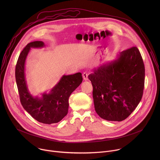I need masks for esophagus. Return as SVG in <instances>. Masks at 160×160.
Masks as SVG:
<instances>
[{"mask_svg": "<svg viewBox=\"0 0 160 160\" xmlns=\"http://www.w3.org/2000/svg\"><path fill=\"white\" fill-rule=\"evenodd\" d=\"M82 77H83V78L84 80H85V81L88 80V74L87 73H83L82 74Z\"/></svg>", "mask_w": 160, "mask_h": 160, "instance_id": "34e87169", "label": "esophagus"}]
</instances>
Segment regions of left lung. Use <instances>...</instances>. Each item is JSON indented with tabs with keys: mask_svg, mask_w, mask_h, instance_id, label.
<instances>
[{
	"mask_svg": "<svg viewBox=\"0 0 160 160\" xmlns=\"http://www.w3.org/2000/svg\"><path fill=\"white\" fill-rule=\"evenodd\" d=\"M88 77L93 87L95 110L106 120H124L142 99L145 68L136 47L121 52L116 59L95 68Z\"/></svg>",
	"mask_w": 160,
	"mask_h": 160,
	"instance_id": "1",
	"label": "left lung"
}]
</instances>
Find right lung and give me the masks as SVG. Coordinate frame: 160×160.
<instances>
[{
    "instance_id": "right-lung-1",
    "label": "right lung",
    "mask_w": 160,
    "mask_h": 160,
    "mask_svg": "<svg viewBox=\"0 0 160 160\" xmlns=\"http://www.w3.org/2000/svg\"><path fill=\"white\" fill-rule=\"evenodd\" d=\"M45 46L42 41L28 43L18 58L15 77L21 103L23 108L38 122L45 124L60 122L68 111V99L73 91L81 84L83 78L81 73L63 75L49 93H43L42 97H33L29 92L25 78V62L31 48Z\"/></svg>"
}]
</instances>
